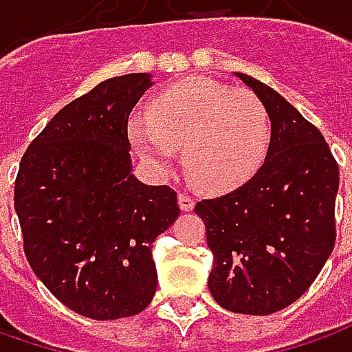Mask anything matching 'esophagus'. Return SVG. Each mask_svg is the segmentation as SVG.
Instances as JSON below:
<instances>
[{
  "instance_id": "1",
  "label": "esophagus",
  "mask_w": 352,
  "mask_h": 352,
  "mask_svg": "<svg viewBox=\"0 0 352 352\" xmlns=\"http://www.w3.org/2000/svg\"><path fill=\"white\" fill-rule=\"evenodd\" d=\"M178 206H180L182 211H192L194 206H196V201H194V197H190L188 194H180L178 196Z\"/></svg>"
}]
</instances>
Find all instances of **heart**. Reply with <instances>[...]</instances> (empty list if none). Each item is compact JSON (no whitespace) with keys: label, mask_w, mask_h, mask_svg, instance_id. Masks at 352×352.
Here are the masks:
<instances>
[{"label":"heart","mask_w":352,"mask_h":352,"mask_svg":"<svg viewBox=\"0 0 352 352\" xmlns=\"http://www.w3.org/2000/svg\"><path fill=\"white\" fill-rule=\"evenodd\" d=\"M137 153L158 172H168L184 146V170L197 188L225 194L261 168L270 119L247 89H229L208 78H188L153 100L146 117L129 123Z\"/></svg>","instance_id":"heart-1"}]
</instances>
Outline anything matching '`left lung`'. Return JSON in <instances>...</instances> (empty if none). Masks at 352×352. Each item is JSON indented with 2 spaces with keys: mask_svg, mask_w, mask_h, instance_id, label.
Masks as SVG:
<instances>
[{
  "mask_svg": "<svg viewBox=\"0 0 352 352\" xmlns=\"http://www.w3.org/2000/svg\"><path fill=\"white\" fill-rule=\"evenodd\" d=\"M270 117L264 164L249 182L196 213L213 252L210 286L217 304L270 316L294 304L335 247L339 166L316 125L266 84L239 74Z\"/></svg>",
  "mask_w": 352,
  "mask_h": 352,
  "instance_id": "obj_1",
  "label": "left lung"
}]
</instances>
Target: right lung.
Masks as SVG:
<instances>
[{
    "mask_svg": "<svg viewBox=\"0 0 352 352\" xmlns=\"http://www.w3.org/2000/svg\"><path fill=\"white\" fill-rule=\"evenodd\" d=\"M151 74L109 78L64 105L21 158L23 249L50 294L89 319L129 318L156 292L153 243L180 215L176 192L131 172L129 113Z\"/></svg>",
    "mask_w": 352,
    "mask_h": 352,
    "instance_id": "1",
    "label": "right lung"
}]
</instances>
